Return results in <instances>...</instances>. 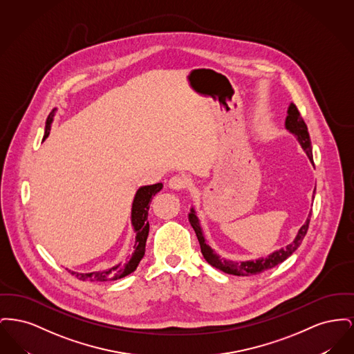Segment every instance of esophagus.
Instances as JSON below:
<instances>
[{
    "label": "esophagus",
    "mask_w": 354,
    "mask_h": 354,
    "mask_svg": "<svg viewBox=\"0 0 354 354\" xmlns=\"http://www.w3.org/2000/svg\"><path fill=\"white\" fill-rule=\"evenodd\" d=\"M169 188L172 189H176V191H185V187H187V182H185L183 176H172L169 179Z\"/></svg>",
    "instance_id": "1"
}]
</instances>
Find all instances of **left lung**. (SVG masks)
<instances>
[{"label": "left lung", "mask_w": 354, "mask_h": 354, "mask_svg": "<svg viewBox=\"0 0 354 354\" xmlns=\"http://www.w3.org/2000/svg\"><path fill=\"white\" fill-rule=\"evenodd\" d=\"M286 127V130H289L292 134H295L297 136L300 145L303 146L304 151L306 152V155H308V158L310 159V162H313L310 138H309L306 123L304 122L303 117H301V114H300L297 106L293 104V103H290V106H289V109H288ZM188 219H189V223H191V225H192L195 234L198 236V240H199V244H201V250H202L203 256H204V259L207 260L208 264H211L212 267L223 270V272H225V273H230V274H235V276H252V274L263 273V272L270 270V268H274L276 266H279L280 263H283L284 260H286L292 253L295 252V251L300 247L304 237H305L306 232H308V227H309V221H310V215H309V218L305 221V224H304L303 227L300 228V231H299V234L296 236V239L293 240V243L289 244V245H286V248H284V250H279V251L272 253V254H270V256L266 257V259H259V260H256V261H240V263L220 259V256H218L216 253L214 252L209 245L205 244V240H204V236H203L202 234V228H201L199 220L196 218L194 209L189 212Z\"/></svg>", "instance_id": "obj_1"}]
</instances>
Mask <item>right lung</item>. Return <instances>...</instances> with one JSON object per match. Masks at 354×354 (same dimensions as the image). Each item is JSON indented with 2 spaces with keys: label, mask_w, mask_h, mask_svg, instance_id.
Wrapping results in <instances>:
<instances>
[{
  "label": "right lung",
  "mask_w": 354,
  "mask_h": 354,
  "mask_svg": "<svg viewBox=\"0 0 354 354\" xmlns=\"http://www.w3.org/2000/svg\"><path fill=\"white\" fill-rule=\"evenodd\" d=\"M51 120H53V113L46 119V127H45V135H44V140L50 134ZM163 188L162 183H156V185H145L140 187L136 191L135 195L134 203H133V209H131V221L134 225L135 232V245L134 253L133 257L126 263V264H118L110 270H97V272H91V273H77V272H71V274H74L77 279L82 280V281H113V280H118L127 274H130L131 272H134L138 267V264L140 263L145 251H146V240L149 236V209H150V203L151 199Z\"/></svg>",
  "instance_id": "obj_1"
}]
</instances>
